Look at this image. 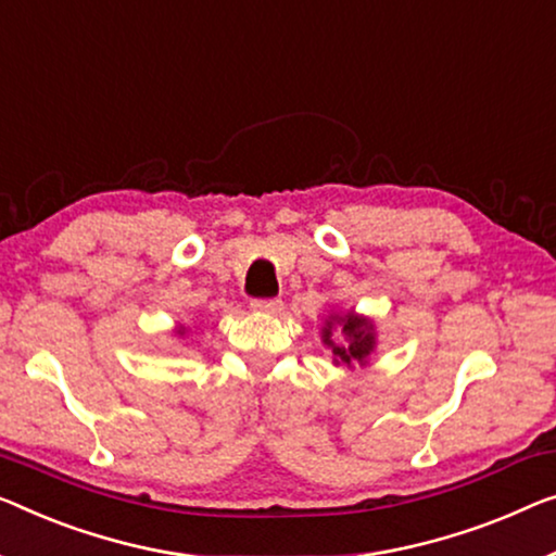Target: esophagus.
Wrapping results in <instances>:
<instances>
[{
  "mask_svg": "<svg viewBox=\"0 0 556 556\" xmlns=\"http://www.w3.org/2000/svg\"><path fill=\"white\" fill-rule=\"evenodd\" d=\"M252 309L262 314H275L281 309V300H254Z\"/></svg>",
  "mask_w": 556,
  "mask_h": 556,
  "instance_id": "1",
  "label": "esophagus"
}]
</instances>
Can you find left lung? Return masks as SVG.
Instances as JSON below:
<instances>
[{"mask_svg":"<svg viewBox=\"0 0 556 556\" xmlns=\"http://www.w3.org/2000/svg\"><path fill=\"white\" fill-rule=\"evenodd\" d=\"M339 328L343 339L333 337V329ZM321 342H325L331 354H334V364H342V367H354V364L369 362L371 354H375L377 346V334H375V321L369 317H362V314L346 312V314H329L327 325L321 327Z\"/></svg>","mask_w":556,"mask_h":556,"instance_id":"left-lung-1","label":"left lung"}]
</instances>
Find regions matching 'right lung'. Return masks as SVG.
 <instances>
[{
    "mask_svg": "<svg viewBox=\"0 0 556 556\" xmlns=\"http://www.w3.org/2000/svg\"><path fill=\"white\" fill-rule=\"evenodd\" d=\"M177 334H179V337H185V327H179V329H177Z\"/></svg>",
    "mask_w": 556,
    "mask_h": 556,
    "instance_id": "add662e5",
    "label": "right lung"
}]
</instances>
